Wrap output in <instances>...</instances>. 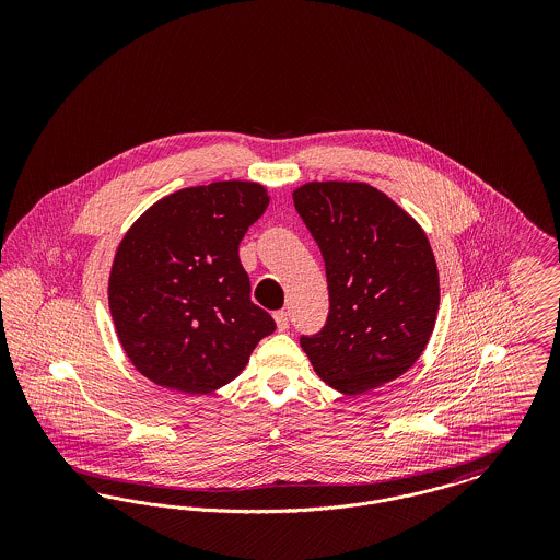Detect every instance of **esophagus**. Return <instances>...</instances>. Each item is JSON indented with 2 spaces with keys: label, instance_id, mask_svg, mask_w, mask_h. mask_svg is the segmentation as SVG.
Returning <instances> with one entry per match:
<instances>
[{
  "label": "esophagus",
  "instance_id": "34e87169",
  "mask_svg": "<svg viewBox=\"0 0 560 560\" xmlns=\"http://www.w3.org/2000/svg\"><path fill=\"white\" fill-rule=\"evenodd\" d=\"M275 320H277V329H279V331L290 329V315H288L285 311H277V313H275Z\"/></svg>",
  "mask_w": 560,
  "mask_h": 560
}]
</instances>
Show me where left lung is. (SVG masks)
<instances>
[{
	"label": "left lung",
	"mask_w": 560,
	"mask_h": 560,
	"mask_svg": "<svg viewBox=\"0 0 560 560\" xmlns=\"http://www.w3.org/2000/svg\"><path fill=\"white\" fill-rule=\"evenodd\" d=\"M325 260L329 315L300 336L325 384L363 395L397 380L424 352L439 313V270L420 224L363 183L293 190Z\"/></svg>",
	"instance_id": "8db88e82"
}]
</instances>
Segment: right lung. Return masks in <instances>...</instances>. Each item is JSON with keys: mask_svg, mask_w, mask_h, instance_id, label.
<instances>
[{"mask_svg": "<svg viewBox=\"0 0 560 560\" xmlns=\"http://www.w3.org/2000/svg\"><path fill=\"white\" fill-rule=\"evenodd\" d=\"M267 188L212 183L158 201L119 243L108 306L133 368L163 388L208 395L235 380L275 320L249 300L240 243Z\"/></svg>", "mask_w": 560, "mask_h": 560, "instance_id": "1", "label": "right lung"}]
</instances>
